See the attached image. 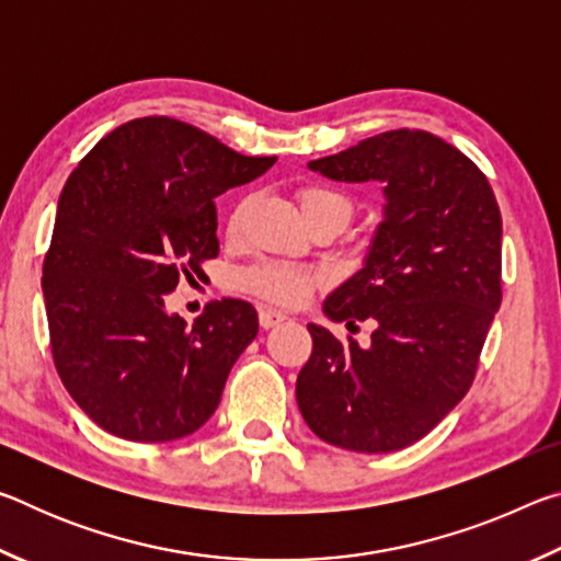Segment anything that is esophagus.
I'll use <instances>...</instances> for the list:
<instances>
[{"mask_svg":"<svg viewBox=\"0 0 561 561\" xmlns=\"http://www.w3.org/2000/svg\"><path fill=\"white\" fill-rule=\"evenodd\" d=\"M284 319H287V314H284V311H277V309H272V307L260 309V327L262 329L277 327V324H282Z\"/></svg>","mask_w":561,"mask_h":561,"instance_id":"obj_1","label":"esophagus"}]
</instances>
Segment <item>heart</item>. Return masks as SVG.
<instances>
[{"instance_id":"b5f03b06","label":"heart","mask_w":561,"mask_h":561,"mask_svg":"<svg viewBox=\"0 0 561 561\" xmlns=\"http://www.w3.org/2000/svg\"><path fill=\"white\" fill-rule=\"evenodd\" d=\"M299 205L307 220H314V217H339V220L348 222L351 210H354L348 195L327 185L301 187ZM232 282L237 289L254 294V297L264 301L279 304V307H297V304H301L314 291V287L324 282V274L299 267V264L291 262L262 260L237 272Z\"/></svg>"}]
</instances>
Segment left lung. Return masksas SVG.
Listing matches in <instances>:
<instances>
[{
  "instance_id": "left-lung-1",
  "label": "left lung",
  "mask_w": 561,
  "mask_h": 561,
  "mask_svg": "<svg viewBox=\"0 0 561 561\" xmlns=\"http://www.w3.org/2000/svg\"><path fill=\"white\" fill-rule=\"evenodd\" d=\"M309 168L341 183L378 180L386 205L364 267L324 301L348 329L371 319V344L309 324L299 411L336 448H408L468 393L500 309L495 193L468 156L425 130L378 133Z\"/></svg>"
}]
</instances>
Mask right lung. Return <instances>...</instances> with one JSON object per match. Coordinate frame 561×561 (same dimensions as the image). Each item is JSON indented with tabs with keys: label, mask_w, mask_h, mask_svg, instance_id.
<instances>
[{
	"label": "right lung",
	"mask_w": 561,
	"mask_h": 561,
	"mask_svg": "<svg viewBox=\"0 0 561 561\" xmlns=\"http://www.w3.org/2000/svg\"><path fill=\"white\" fill-rule=\"evenodd\" d=\"M190 123L148 116L111 130L61 190L44 257L51 354L93 423L136 443L195 433L257 336L250 301L207 304L193 327L165 294L217 257L215 197L274 165Z\"/></svg>",
	"instance_id": "add662e5"
}]
</instances>
